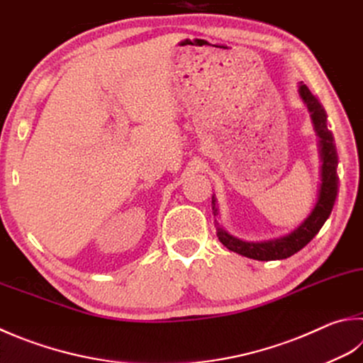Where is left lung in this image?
Segmentation results:
<instances>
[{
	"label": "left lung",
	"mask_w": 363,
	"mask_h": 363,
	"mask_svg": "<svg viewBox=\"0 0 363 363\" xmlns=\"http://www.w3.org/2000/svg\"><path fill=\"white\" fill-rule=\"evenodd\" d=\"M297 91L300 99L303 101V104L308 108L313 129L318 135V153L320 162L318 199L314 202L308 216L296 229L291 230L289 234L261 242H246L242 240V238L230 235L215 220L216 235L225 248L245 257L256 259V261H278V259H286L296 255L305 245H308L313 240V237L318 234L319 229L323 228L327 218L330 216L335 199H337L338 155L337 148H335L333 135L329 131V128H327V113L324 107L319 104V101L313 96L308 86L303 85L302 82L298 84ZM211 210H213L215 218H220V208H218L215 194L211 196Z\"/></svg>",
	"instance_id": "left-lung-1"
}]
</instances>
